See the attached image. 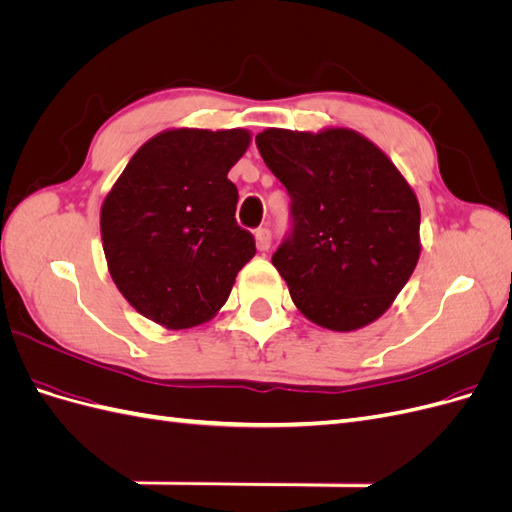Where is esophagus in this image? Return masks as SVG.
<instances>
[{
  "mask_svg": "<svg viewBox=\"0 0 512 512\" xmlns=\"http://www.w3.org/2000/svg\"><path fill=\"white\" fill-rule=\"evenodd\" d=\"M256 245L260 252H267L271 247V230L269 228H258L256 230Z\"/></svg>",
  "mask_w": 512,
  "mask_h": 512,
  "instance_id": "esophagus-1",
  "label": "esophagus"
}]
</instances>
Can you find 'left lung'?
Instances as JSON below:
<instances>
[{
    "label": "left lung",
    "mask_w": 512,
    "mask_h": 512,
    "mask_svg": "<svg viewBox=\"0 0 512 512\" xmlns=\"http://www.w3.org/2000/svg\"><path fill=\"white\" fill-rule=\"evenodd\" d=\"M256 147L290 196V232L273 254L299 312L331 331L380 318L421 256V209L395 164L346 128H269Z\"/></svg>",
    "instance_id": "obj_1"
}]
</instances>
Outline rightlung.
<instances>
[{"instance_id": "obj_1", "label": "right lung", "mask_w": 512, "mask_h": 512, "mask_svg": "<svg viewBox=\"0 0 512 512\" xmlns=\"http://www.w3.org/2000/svg\"><path fill=\"white\" fill-rule=\"evenodd\" d=\"M250 132L179 128L138 149L106 194L102 247L119 292L166 329H190L220 312L237 273L256 254L237 220L228 170Z\"/></svg>"}]
</instances>
